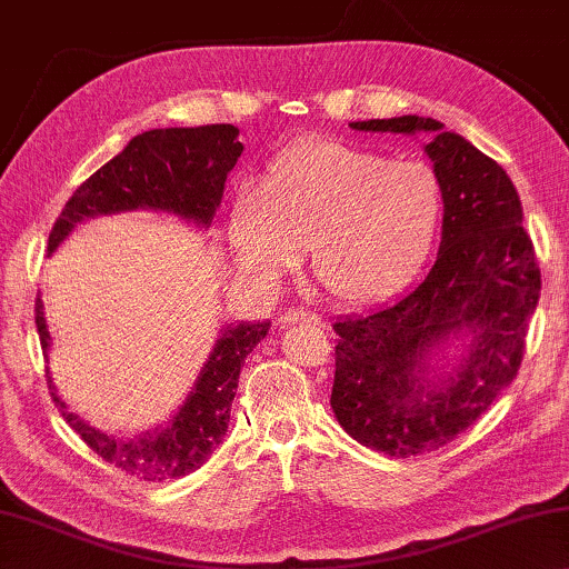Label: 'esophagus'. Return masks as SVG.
<instances>
[{
  "instance_id": "obj_1",
  "label": "esophagus",
  "mask_w": 569,
  "mask_h": 569,
  "mask_svg": "<svg viewBox=\"0 0 569 569\" xmlns=\"http://www.w3.org/2000/svg\"><path fill=\"white\" fill-rule=\"evenodd\" d=\"M291 323H309V327H321V317L319 313H311V311H303V309H288L283 311L281 317H278V327L286 329L291 327Z\"/></svg>"
}]
</instances>
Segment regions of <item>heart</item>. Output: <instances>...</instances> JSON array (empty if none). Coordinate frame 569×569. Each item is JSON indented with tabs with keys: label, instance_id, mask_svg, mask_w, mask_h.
<instances>
[{
	"label": "heart",
	"instance_id": "heart-1",
	"mask_svg": "<svg viewBox=\"0 0 569 569\" xmlns=\"http://www.w3.org/2000/svg\"><path fill=\"white\" fill-rule=\"evenodd\" d=\"M443 210V187L426 161L303 139L270 161L258 189L232 197L228 238L258 281H278L306 248L309 273L331 301L369 303L418 273Z\"/></svg>",
	"mask_w": 569,
	"mask_h": 569
}]
</instances>
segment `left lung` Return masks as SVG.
Masks as SVG:
<instances>
[{"label": "left lung", "mask_w": 569, "mask_h": 569, "mask_svg": "<svg viewBox=\"0 0 569 569\" xmlns=\"http://www.w3.org/2000/svg\"><path fill=\"white\" fill-rule=\"evenodd\" d=\"M349 126L432 133L426 151L443 187V238L426 281L385 309L333 323V415L362 446L410 458L450 443L511 385L542 273L517 189L471 141L422 116ZM461 328L472 333L469 357L432 391L425 380L429 349Z\"/></svg>", "instance_id": "8db88e82"}]
</instances>
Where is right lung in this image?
Returning <instances> with one entry per match:
<instances>
[{
    "label": "right lung",
    "mask_w": 569,
    "mask_h": 569,
    "mask_svg": "<svg viewBox=\"0 0 569 569\" xmlns=\"http://www.w3.org/2000/svg\"><path fill=\"white\" fill-rule=\"evenodd\" d=\"M242 143L230 123L197 126V129H154L129 141L96 174L80 184L62 207L50 230L48 250H56L70 230L93 214L121 210H164L197 224H210L222 200L228 171L238 164ZM34 323L40 345L48 355L50 333L44 329L42 299L34 301ZM270 323H238L228 327L214 345L210 359L197 377L194 390L171 418L167 428L133 440L103 436L86 426L66 402L52 392V400L86 446L139 481H169L200 468L228 432L230 405L236 398L240 367L268 333ZM52 382V380H50ZM52 387V385H50Z\"/></svg>",
    "instance_id": "right-lung-1"
}]
</instances>
